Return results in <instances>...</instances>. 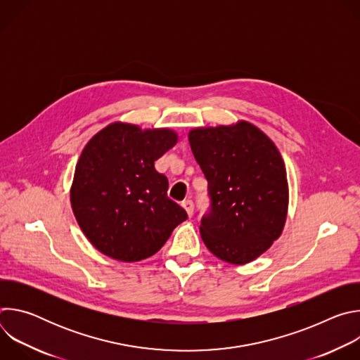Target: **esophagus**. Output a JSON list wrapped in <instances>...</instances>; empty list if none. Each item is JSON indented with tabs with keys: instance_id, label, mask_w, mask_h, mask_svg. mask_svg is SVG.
Wrapping results in <instances>:
<instances>
[{
	"instance_id": "34e87169",
	"label": "esophagus",
	"mask_w": 360,
	"mask_h": 360,
	"mask_svg": "<svg viewBox=\"0 0 360 360\" xmlns=\"http://www.w3.org/2000/svg\"><path fill=\"white\" fill-rule=\"evenodd\" d=\"M182 208L186 211L189 218L193 215V202L191 199H186V200L182 202Z\"/></svg>"
}]
</instances>
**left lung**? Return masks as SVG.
I'll return each mask as SVG.
<instances>
[{"instance_id":"8db88e82","label":"left lung","mask_w":360,"mask_h":360,"mask_svg":"<svg viewBox=\"0 0 360 360\" xmlns=\"http://www.w3.org/2000/svg\"><path fill=\"white\" fill-rule=\"evenodd\" d=\"M188 136L211 198L199 226L203 243L225 262H252L281 236L288 215L286 169L278 148L246 121L195 128Z\"/></svg>"}]
</instances>
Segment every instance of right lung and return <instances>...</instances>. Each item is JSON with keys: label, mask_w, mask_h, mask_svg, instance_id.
I'll return each mask as SVG.
<instances>
[{"label": "right lung", "mask_w": 360, "mask_h": 360, "mask_svg": "<svg viewBox=\"0 0 360 360\" xmlns=\"http://www.w3.org/2000/svg\"><path fill=\"white\" fill-rule=\"evenodd\" d=\"M178 141L175 131L114 122L85 145L75 167L71 207L88 240L112 259L157 253L188 215L168 198L155 161Z\"/></svg>", "instance_id": "add662e5"}]
</instances>
